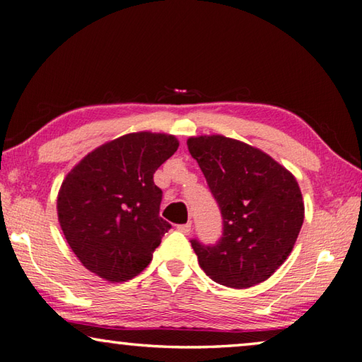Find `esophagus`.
Listing matches in <instances>:
<instances>
[{"mask_svg": "<svg viewBox=\"0 0 362 362\" xmlns=\"http://www.w3.org/2000/svg\"><path fill=\"white\" fill-rule=\"evenodd\" d=\"M177 229H179V231L183 234H189L192 233V223H187V225H179L177 226Z\"/></svg>", "mask_w": 362, "mask_h": 362, "instance_id": "1", "label": "esophagus"}]
</instances>
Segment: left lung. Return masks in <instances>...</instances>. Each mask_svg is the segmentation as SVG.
<instances>
[{"instance_id":"left-lung-1","label":"left lung","mask_w":362,"mask_h":362,"mask_svg":"<svg viewBox=\"0 0 362 362\" xmlns=\"http://www.w3.org/2000/svg\"><path fill=\"white\" fill-rule=\"evenodd\" d=\"M223 216V238L192 240L199 266L216 284L250 288L267 280L293 252L304 223L296 177L272 156L221 134L188 137Z\"/></svg>"}]
</instances>
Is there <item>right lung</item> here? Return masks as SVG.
<instances>
[{
  "label": "right lung",
  "instance_id": "right-lung-1",
  "mask_svg": "<svg viewBox=\"0 0 362 362\" xmlns=\"http://www.w3.org/2000/svg\"><path fill=\"white\" fill-rule=\"evenodd\" d=\"M177 148L173 134L129 133L91 150L64 177L58 221L85 269L120 284L150 264L170 228L153 174Z\"/></svg>",
  "mask_w": 362,
  "mask_h": 362
}]
</instances>
